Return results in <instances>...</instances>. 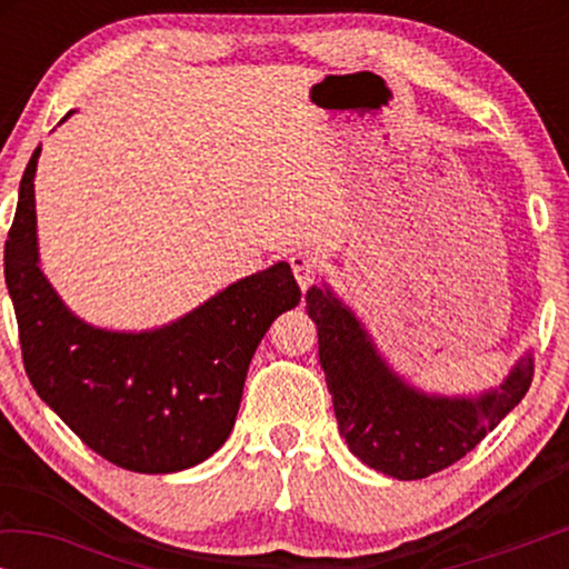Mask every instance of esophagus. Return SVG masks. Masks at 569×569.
<instances>
[{
  "label": "esophagus",
  "instance_id": "34e87169",
  "mask_svg": "<svg viewBox=\"0 0 569 569\" xmlns=\"http://www.w3.org/2000/svg\"><path fill=\"white\" fill-rule=\"evenodd\" d=\"M290 267H292V274H295V279H298V284L302 287V290H308V287L318 279V274H321V261H318L310 251L292 253Z\"/></svg>",
  "mask_w": 569,
  "mask_h": 569
}]
</instances>
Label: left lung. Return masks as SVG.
I'll use <instances>...</instances> for the list:
<instances>
[{"label":"left lung","instance_id":"8db88e82","mask_svg":"<svg viewBox=\"0 0 569 569\" xmlns=\"http://www.w3.org/2000/svg\"><path fill=\"white\" fill-rule=\"evenodd\" d=\"M306 302L318 326V360L341 438L362 463L393 479H425L461 461L518 407L531 386L533 360L526 355L492 391H417L388 368L365 326L329 287H310Z\"/></svg>","mask_w":569,"mask_h":569}]
</instances>
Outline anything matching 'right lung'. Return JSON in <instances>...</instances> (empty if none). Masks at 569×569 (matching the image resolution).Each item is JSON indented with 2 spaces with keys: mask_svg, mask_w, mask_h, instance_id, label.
Here are the masks:
<instances>
[{
  "mask_svg": "<svg viewBox=\"0 0 569 569\" xmlns=\"http://www.w3.org/2000/svg\"><path fill=\"white\" fill-rule=\"evenodd\" d=\"M38 154L41 147L22 173L4 243V282L30 383L84 446L121 469L173 473L207 461L236 425L263 333L300 302L290 263L224 287L162 329H96L59 300L38 267Z\"/></svg>",
  "mask_w": 569,
  "mask_h": 569,
  "instance_id": "1",
  "label": "right lung"
}]
</instances>
